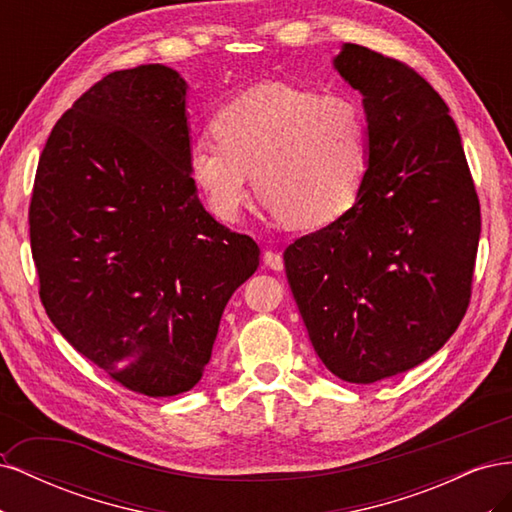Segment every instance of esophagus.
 Instances as JSON below:
<instances>
[{
	"mask_svg": "<svg viewBox=\"0 0 512 512\" xmlns=\"http://www.w3.org/2000/svg\"><path fill=\"white\" fill-rule=\"evenodd\" d=\"M262 260H265V265L271 269V271H282L284 269V258L280 252H265V256H262Z\"/></svg>",
	"mask_w": 512,
	"mask_h": 512,
	"instance_id": "34e87169",
	"label": "esophagus"
}]
</instances>
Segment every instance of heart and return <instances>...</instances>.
Instances as JSON below:
<instances>
[{"instance_id": "obj_1", "label": "heart", "mask_w": 512, "mask_h": 512, "mask_svg": "<svg viewBox=\"0 0 512 512\" xmlns=\"http://www.w3.org/2000/svg\"><path fill=\"white\" fill-rule=\"evenodd\" d=\"M215 136L188 149L192 179L218 218H239L252 188L294 228H322L354 205L367 162V123L344 94L258 83L215 113Z\"/></svg>"}]
</instances>
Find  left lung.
Returning <instances> with one entry per match:
<instances>
[{"label": "left lung", "mask_w": 512, "mask_h": 512, "mask_svg": "<svg viewBox=\"0 0 512 512\" xmlns=\"http://www.w3.org/2000/svg\"><path fill=\"white\" fill-rule=\"evenodd\" d=\"M363 96L354 205L286 247L294 301L331 374L371 384L421 365L466 314L480 205L448 106L421 74L359 44L333 57Z\"/></svg>", "instance_id": "1"}]
</instances>
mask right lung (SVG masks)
Returning <instances> with one entry per match:
<instances>
[{
    "label": "right lung",
    "instance_id": "add662e5",
    "mask_svg": "<svg viewBox=\"0 0 512 512\" xmlns=\"http://www.w3.org/2000/svg\"><path fill=\"white\" fill-rule=\"evenodd\" d=\"M185 106L188 83L168 66L104 76L55 123L29 207L46 314L147 397L203 378L224 307L260 256L200 203Z\"/></svg>",
    "mask_w": 512,
    "mask_h": 512
}]
</instances>
